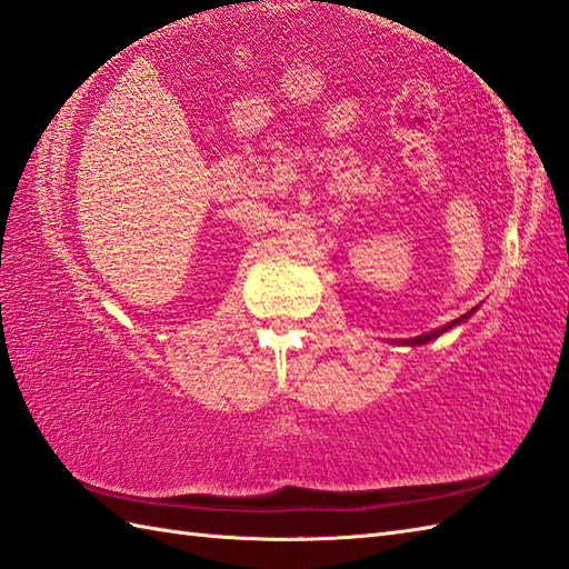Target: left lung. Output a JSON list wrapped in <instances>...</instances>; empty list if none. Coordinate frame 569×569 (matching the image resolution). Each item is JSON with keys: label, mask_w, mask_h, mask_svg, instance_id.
I'll list each match as a JSON object with an SVG mask.
<instances>
[{"label": "left lung", "mask_w": 569, "mask_h": 569, "mask_svg": "<svg viewBox=\"0 0 569 569\" xmlns=\"http://www.w3.org/2000/svg\"><path fill=\"white\" fill-rule=\"evenodd\" d=\"M479 307H475V309H470L467 313H462L460 319H456V321H450V323H446L443 328H436V331H431V333H423V336H416V338H403V340H399V346H423V343H431V340H436L438 336H443V333H448L450 328H456V326H460V323H465L467 319L472 317V313L477 311Z\"/></svg>", "instance_id": "left-lung-1"}]
</instances>
